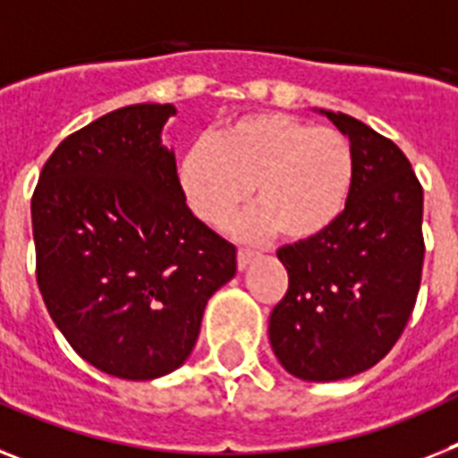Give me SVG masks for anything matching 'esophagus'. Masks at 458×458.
Wrapping results in <instances>:
<instances>
[{
	"mask_svg": "<svg viewBox=\"0 0 458 458\" xmlns=\"http://www.w3.org/2000/svg\"><path fill=\"white\" fill-rule=\"evenodd\" d=\"M255 255H257V252L250 250V248H238V255H236L238 269H245V267L252 262V257H255Z\"/></svg>",
	"mask_w": 458,
	"mask_h": 458,
	"instance_id": "34e87169",
	"label": "esophagus"
}]
</instances>
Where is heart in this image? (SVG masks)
Segmentation results:
<instances>
[{
	"label": "heart",
	"instance_id": "heart-1",
	"mask_svg": "<svg viewBox=\"0 0 458 458\" xmlns=\"http://www.w3.org/2000/svg\"><path fill=\"white\" fill-rule=\"evenodd\" d=\"M189 208L206 225L225 226L255 196L238 225L245 238L276 229L290 241L323 233L337 220L353 187V147L330 126H309L281 112L245 114L210 142H196L177 165Z\"/></svg>",
	"mask_w": 458,
	"mask_h": 458
}]
</instances>
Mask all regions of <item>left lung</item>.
I'll return each mask as SVG.
<instances>
[{"instance_id": "8db88e82", "label": "left lung", "mask_w": 458, "mask_h": 458, "mask_svg": "<svg viewBox=\"0 0 458 458\" xmlns=\"http://www.w3.org/2000/svg\"><path fill=\"white\" fill-rule=\"evenodd\" d=\"M325 116L353 147V187L323 233L276 252L288 293L269 318L271 349L306 381L346 379L405 332L424 269V189L393 140L342 112Z\"/></svg>"}]
</instances>
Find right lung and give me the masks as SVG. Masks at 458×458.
<instances>
[{"instance_id": "right-lung-1", "label": "right lung", "mask_w": 458, "mask_h": 458, "mask_svg": "<svg viewBox=\"0 0 458 458\" xmlns=\"http://www.w3.org/2000/svg\"><path fill=\"white\" fill-rule=\"evenodd\" d=\"M173 105H131L67 135L32 194L37 285L79 356L119 379H157L194 349L203 311L236 274V245L191 215Z\"/></svg>"}]
</instances>
